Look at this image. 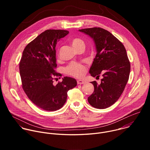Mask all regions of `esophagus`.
<instances>
[{
  "label": "esophagus",
  "mask_w": 150,
  "mask_h": 150,
  "mask_svg": "<svg viewBox=\"0 0 150 150\" xmlns=\"http://www.w3.org/2000/svg\"><path fill=\"white\" fill-rule=\"evenodd\" d=\"M77 83H78V84H84L85 83V82L84 81L81 79V80H78Z\"/></svg>",
  "instance_id": "esophagus-1"
}]
</instances>
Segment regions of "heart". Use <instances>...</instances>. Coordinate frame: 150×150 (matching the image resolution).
<instances>
[{
    "instance_id": "b5f03b06",
    "label": "heart",
    "mask_w": 150,
    "mask_h": 150,
    "mask_svg": "<svg viewBox=\"0 0 150 150\" xmlns=\"http://www.w3.org/2000/svg\"><path fill=\"white\" fill-rule=\"evenodd\" d=\"M71 45L76 50L79 49H85V42L83 40L79 38H73L71 40ZM65 72L69 75L75 77L80 78L86 72V68L80 64L72 63L66 68Z\"/></svg>"
}]
</instances>
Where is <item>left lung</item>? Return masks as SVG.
I'll list each match as a JSON object with an SVG mask.
<instances>
[{"instance_id":"left-lung-1","label":"left lung","mask_w":150,"mask_h":150,"mask_svg":"<svg viewBox=\"0 0 150 150\" xmlns=\"http://www.w3.org/2000/svg\"><path fill=\"white\" fill-rule=\"evenodd\" d=\"M93 39L96 56L89 73L93 77L102 75L101 83L91 82L94 91L88 98L96 109H104L113 105L120 97L129 79L131 65L122 42L108 31L99 27L79 30Z\"/></svg>"}]
</instances>
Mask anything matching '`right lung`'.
<instances>
[{"label": "right lung", "mask_w": 150, "mask_h": 150, "mask_svg": "<svg viewBox=\"0 0 150 150\" xmlns=\"http://www.w3.org/2000/svg\"><path fill=\"white\" fill-rule=\"evenodd\" d=\"M69 34L67 30H48L38 35L24 49L19 63L23 88L29 99L47 111L60 109L67 101L68 91L75 87V79L65 76L54 85L57 67V42Z\"/></svg>", "instance_id": "obj_1"}]
</instances>
